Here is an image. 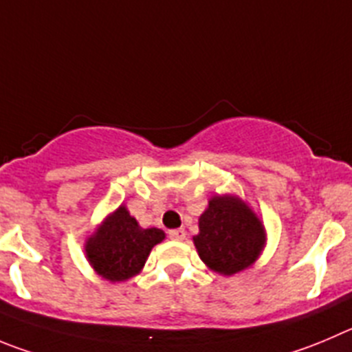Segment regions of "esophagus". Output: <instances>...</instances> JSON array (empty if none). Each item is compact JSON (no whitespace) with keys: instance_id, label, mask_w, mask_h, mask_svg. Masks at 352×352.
<instances>
[{"instance_id":"obj_1","label":"esophagus","mask_w":352,"mask_h":352,"mask_svg":"<svg viewBox=\"0 0 352 352\" xmlns=\"http://www.w3.org/2000/svg\"><path fill=\"white\" fill-rule=\"evenodd\" d=\"M168 236L172 239H175V241H182V239L186 238V229H172V231L168 232Z\"/></svg>"}]
</instances>
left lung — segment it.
Here are the masks:
<instances>
[{
	"instance_id": "1",
	"label": "left lung",
	"mask_w": 352,
	"mask_h": 352,
	"mask_svg": "<svg viewBox=\"0 0 352 352\" xmlns=\"http://www.w3.org/2000/svg\"><path fill=\"white\" fill-rule=\"evenodd\" d=\"M199 258L212 271L231 276L250 267L265 245V229L238 196H213L192 236Z\"/></svg>"
}]
</instances>
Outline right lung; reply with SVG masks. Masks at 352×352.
I'll list each match as a JSON object with an SVG mask.
<instances>
[{
	"label": "right lung",
	"mask_w": 352,
	"mask_h": 352,
	"mask_svg": "<svg viewBox=\"0 0 352 352\" xmlns=\"http://www.w3.org/2000/svg\"><path fill=\"white\" fill-rule=\"evenodd\" d=\"M165 239L161 229H142L126 206L114 210L85 243L91 267L107 281H124L142 271L153 246Z\"/></svg>",
	"instance_id": "obj_1"
}]
</instances>
